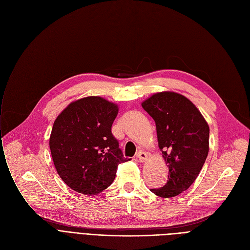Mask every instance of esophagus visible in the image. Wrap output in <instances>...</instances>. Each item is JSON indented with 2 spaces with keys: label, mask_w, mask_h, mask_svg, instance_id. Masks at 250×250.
I'll return each mask as SVG.
<instances>
[{
  "label": "esophagus",
  "mask_w": 250,
  "mask_h": 250,
  "mask_svg": "<svg viewBox=\"0 0 250 250\" xmlns=\"http://www.w3.org/2000/svg\"><path fill=\"white\" fill-rule=\"evenodd\" d=\"M137 158L139 159L140 162H145L148 159V154L146 152H144V151H140L137 154Z\"/></svg>",
  "instance_id": "34e87169"
}]
</instances>
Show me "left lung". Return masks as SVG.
<instances>
[{
	"label": "left lung",
	"instance_id": "8db88e82",
	"mask_svg": "<svg viewBox=\"0 0 250 250\" xmlns=\"http://www.w3.org/2000/svg\"><path fill=\"white\" fill-rule=\"evenodd\" d=\"M156 124L158 146L168 169L167 183L151 191L173 198L189 188L208 153L209 127L195 105L176 92L163 91L142 102Z\"/></svg>",
	"mask_w": 250,
	"mask_h": 250
}]
</instances>
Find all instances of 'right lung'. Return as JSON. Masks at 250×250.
Masks as SVG:
<instances>
[{
	"label": "right lung",
	"mask_w": 250,
	"mask_h": 250,
	"mask_svg": "<svg viewBox=\"0 0 250 250\" xmlns=\"http://www.w3.org/2000/svg\"><path fill=\"white\" fill-rule=\"evenodd\" d=\"M117 113V104L88 96L71 102L56 118L49 137L52 161L73 190L101 192L114 180L118 164L126 161L111 134Z\"/></svg>",
	"instance_id": "obj_1"
}]
</instances>
